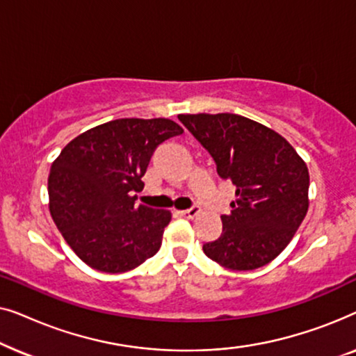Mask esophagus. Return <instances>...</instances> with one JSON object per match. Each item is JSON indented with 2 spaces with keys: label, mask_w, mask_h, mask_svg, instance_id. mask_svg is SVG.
<instances>
[{
  "label": "esophagus",
  "mask_w": 356,
  "mask_h": 356,
  "mask_svg": "<svg viewBox=\"0 0 356 356\" xmlns=\"http://www.w3.org/2000/svg\"><path fill=\"white\" fill-rule=\"evenodd\" d=\"M179 213H181L183 217L194 218V217H197L199 213H201V207H199V206H193L191 209H186V211H179Z\"/></svg>",
  "instance_id": "1"
}]
</instances>
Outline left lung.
Segmentation results:
<instances>
[{
    "mask_svg": "<svg viewBox=\"0 0 356 356\" xmlns=\"http://www.w3.org/2000/svg\"><path fill=\"white\" fill-rule=\"evenodd\" d=\"M236 186L223 232L204 252L230 270H254L274 261L295 236L309 207L306 162L284 136L235 113L178 115Z\"/></svg>",
    "mask_w": 356,
    "mask_h": 356,
    "instance_id": "1",
    "label": "left lung"
}]
</instances>
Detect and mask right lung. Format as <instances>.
I'll list each match as a JSON object with an SVG mask.
<instances>
[{"mask_svg":"<svg viewBox=\"0 0 356 356\" xmlns=\"http://www.w3.org/2000/svg\"><path fill=\"white\" fill-rule=\"evenodd\" d=\"M183 133L167 118H121L66 144L48 175V207L71 250L92 269L133 270L160 250L167 209L136 204L159 144Z\"/></svg>","mask_w":356,"mask_h":356,"instance_id":"1","label":"right lung"}]
</instances>
